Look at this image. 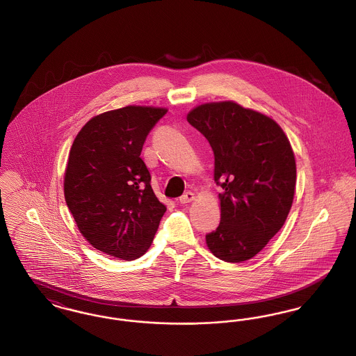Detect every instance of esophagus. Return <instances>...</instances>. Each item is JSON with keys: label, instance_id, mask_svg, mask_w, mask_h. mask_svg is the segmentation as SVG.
I'll use <instances>...</instances> for the list:
<instances>
[{"label": "esophagus", "instance_id": "34e87169", "mask_svg": "<svg viewBox=\"0 0 356 356\" xmlns=\"http://www.w3.org/2000/svg\"><path fill=\"white\" fill-rule=\"evenodd\" d=\"M193 199H195V193H192V192H186L183 196H180L179 202H180V204H188L191 203Z\"/></svg>", "mask_w": 356, "mask_h": 356}]
</instances>
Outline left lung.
Wrapping results in <instances>:
<instances>
[{
  "label": "left lung",
  "mask_w": 356,
  "mask_h": 356,
  "mask_svg": "<svg viewBox=\"0 0 356 356\" xmlns=\"http://www.w3.org/2000/svg\"><path fill=\"white\" fill-rule=\"evenodd\" d=\"M186 120L209 141L222 188L220 224L207 245L220 260L245 261L287 219L296 184L291 144L276 121L234 102L199 105Z\"/></svg>",
  "instance_id": "left-lung-1"
}]
</instances>
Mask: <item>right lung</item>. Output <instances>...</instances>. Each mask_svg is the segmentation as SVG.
I'll return each instance as SVG.
<instances>
[{"label":"right lung","instance_id":"add662e5","mask_svg":"<svg viewBox=\"0 0 356 356\" xmlns=\"http://www.w3.org/2000/svg\"><path fill=\"white\" fill-rule=\"evenodd\" d=\"M165 108L129 105L89 120L69 152L64 193L83 236L99 251L135 260L148 251L167 208L140 157Z\"/></svg>","mask_w":356,"mask_h":356}]
</instances>
